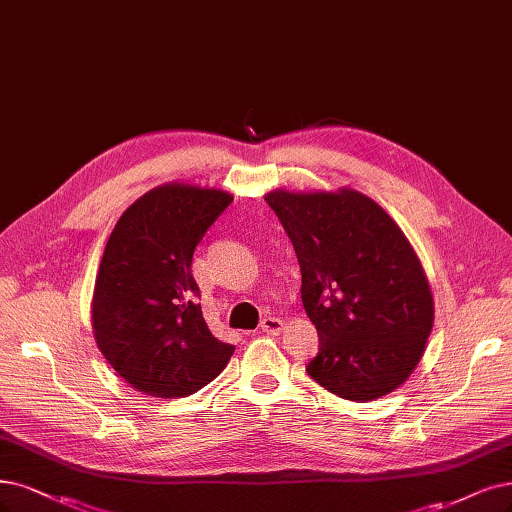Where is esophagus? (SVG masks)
Segmentation results:
<instances>
[{"label":"esophagus","mask_w":512,"mask_h":512,"mask_svg":"<svg viewBox=\"0 0 512 512\" xmlns=\"http://www.w3.org/2000/svg\"><path fill=\"white\" fill-rule=\"evenodd\" d=\"M260 330L267 332V334H279L281 330H284V322L279 320V317H264V320L260 322Z\"/></svg>","instance_id":"34e87169"}]
</instances>
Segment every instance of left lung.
I'll use <instances>...</instances> for the list:
<instances>
[{
    "label": "left lung",
    "instance_id": "left-lung-1",
    "mask_svg": "<svg viewBox=\"0 0 512 512\" xmlns=\"http://www.w3.org/2000/svg\"><path fill=\"white\" fill-rule=\"evenodd\" d=\"M264 201L301 264V298L320 351L309 377L345 400L394 392L424 356L434 324L428 277L398 224L366 195L273 190Z\"/></svg>",
    "mask_w": 512,
    "mask_h": 512
}]
</instances>
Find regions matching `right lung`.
I'll return each mask as SVG.
<instances>
[{
    "label": "right lung",
    "instance_id": "right-lung-1",
    "mask_svg": "<svg viewBox=\"0 0 512 512\" xmlns=\"http://www.w3.org/2000/svg\"><path fill=\"white\" fill-rule=\"evenodd\" d=\"M224 190L165 184L139 197L105 243L93 294L103 358L135 390L186 398L214 381L235 347L203 320L192 254L231 205Z\"/></svg>",
    "mask_w": 512,
    "mask_h": 512
}]
</instances>
